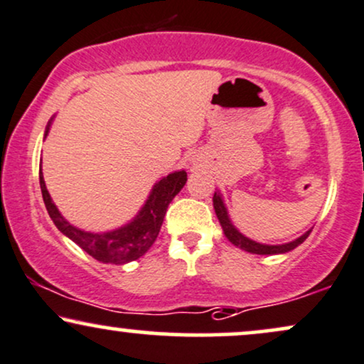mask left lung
<instances>
[{
    "label": "left lung",
    "mask_w": 364,
    "mask_h": 364,
    "mask_svg": "<svg viewBox=\"0 0 364 364\" xmlns=\"http://www.w3.org/2000/svg\"><path fill=\"white\" fill-rule=\"evenodd\" d=\"M213 208H215V213L218 217V222H220L222 229H224V234L225 237L230 240L234 246H237L240 249H244V251L247 252H252V254H283V252H288L291 251V249H295L296 246H300L301 242H304L305 239L309 237L310 232H305L304 235H300L299 239L291 240V242L288 244H279V246H268V244H259L256 242V240H251L246 235H242L240 232L235 229L234 225H232L229 215H227V208L224 205V201H222L220 195L215 193L213 195Z\"/></svg>",
    "instance_id": "obj_1"
}]
</instances>
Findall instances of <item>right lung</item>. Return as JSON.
Returning <instances> with one entry per match:
<instances>
[{
	"label": "right lung",
	"instance_id": "add662e5",
	"mask_svg": "<svg viewBox=\"0 0 364 364\" xmlns=\"http://www.w3.org/2000/svg\"><path fill=\"white\" fill-rule=\"evenodd\" d=\"M47 132H49V129H47ZM38 178H41L43 203H46L47 212H49L57 229L64 235H68L91 257H95L100 262H107V264L108 262L110 264H125V262L139 259L151 249L157 239V234H159L161 225H163L166 210H168L174 196L181 191L188 179L185 171L168 174L156 183L151 195H149V200L139 212V215L134 218V222L122 227V229L107 232V234H91V232H85L71 225L60 215L46 188L42 168Z\"/></svg>",
	"mask_w": 364,
	"mask_h": 364
}]
</instances>
